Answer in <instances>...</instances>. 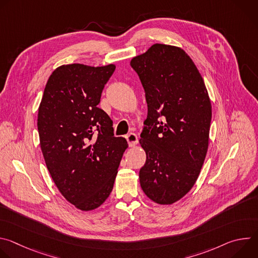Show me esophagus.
Listing matches in <instances>:
<instances>
[{
  "instance_id": "34e87169",
  "label": "esophagus",
  "mask_w": 258,
  "mask_h": 258,
  "mask_svg": "<svg viewBox=\"0 0 258 258\" xmlns=\"http://www.w3.org/2000/svg\"><path fill=\"white\" fill-rule=\"evenodd\" d=\"M126 140H127V142H128V145H130V147H135L137 144H138V136L136 135V134H134V133H131V134H128V135H126Z\"/></svg>"
}]
</instances>
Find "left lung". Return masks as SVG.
I'll use <instances>...</instances> for the list:
<instances>
[{
	"label": "left lung",
	"instance_id": "left-lung-1",
	"mask_svg": "<svg viewBox=\"0 0 258 258\" xmlns=\"http://www.w3.org/2000/svg\"><path fill=\"white\" fill-rule=\"evenodd\" d=\"M131 66L145 90L148 115L140 144L147 159L142 190L158 204H172L194 186L209 141L211 103L204 81L180 48L155 44Z\"/></svg>",
	"mask_w": 258,
	"mask_h": 258
}]
</instances>
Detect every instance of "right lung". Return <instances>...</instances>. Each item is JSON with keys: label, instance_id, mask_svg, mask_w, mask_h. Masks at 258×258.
<instances>
[{"label": "right lung", "instance_id": "add662e5", "mask_svg": "<svg viewBox=\"0 0 258 258\" xmlns=\"http://www.w3.org/2000/svg\"><path fill=\"white\" fill-rule=\"evenodd\" d=\"M115 70L68 64L50 76L39 107L38 131L47 168L64 198L77 208H98L109 197L127 148L98 107Z\"/></svg>", "mask_w": 258, "mask_h": 258}]
</instances>
